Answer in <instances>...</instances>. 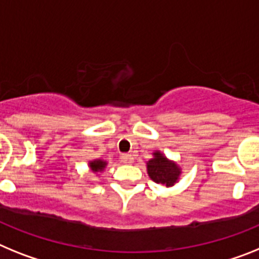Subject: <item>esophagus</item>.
Listing matches in <instances>:
<instances>
[{
	"label": "esophagus",
	"instance_id": "34e87169",
	"mask_svg": "<svg viewBox=\"0 0 259 259\" xmlns=\"http://www.w3.org/2000/svg\"><path fill=\"white\" fill-rule=\"evenodd\" d=\"M121 160H122L123 164H132L133 160H134V157L130 154H122L121 155Z\"/></svg>",
	"mask_w": 259,
	"mask_h": 259
}]
</instances>
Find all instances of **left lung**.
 Returning <instances> with one entry per match:
<instances>
[{
  "label": "left lung",
  "instance_id": "obj_1",
  "mask_svg": "<svg viewBox=\"0 0 259 259\" xmlns=\"http://www.w3.org/2000/svg\"><path fill=\"white\" fill-rule=\"evenodd\" d=\"M154 157L147 161V173L150 179L156 184L173 186L177 183L181 168L175 161L169 160L160 151H155Z\"/></svg>",
  "mask_w": 259,
  "mask_h": 259
}]
</instances>
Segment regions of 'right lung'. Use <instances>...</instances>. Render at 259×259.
<instances>
[{"mask_svg":"<svg viewBox=\"0 0 259 259\" xmlns=\"http://www.w3.org/2000/svg\"><path fill=\"white\" fill-rule=\"evenodd\" d=\"M89 165H90V169H91L92 172L98 173V172H102V170H104V168L107 167V161L102 160V159H96V160L90 161Z\"/></svg>","mask_w":259,"mask_h":259,"instance_id":"obj_1","label":"right lung"}]
</instances>
